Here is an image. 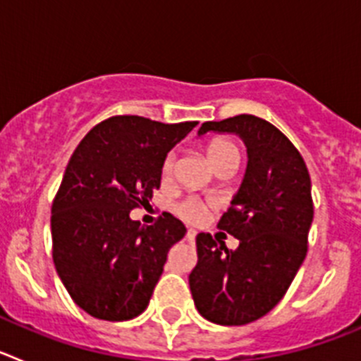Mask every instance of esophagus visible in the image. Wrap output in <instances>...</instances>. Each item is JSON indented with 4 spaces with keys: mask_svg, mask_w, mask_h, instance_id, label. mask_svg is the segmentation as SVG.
<instances>
[{
    "mask_svg": "<svg viewBox=\"0 0 361 361\" xmlns=\"http://www.w3.org/2000/svg\"><path fill=\"white\" fill-rule=\"evenodd\" d=\"M186 237H188V240H190V242L195 240V237H197V231H195V229H188Z\"/></svg>",
    "mask_w": 361,
    "mask_h": 361,
    "instance_id": "1",
    "label": "esophagus"
}]
</instances>
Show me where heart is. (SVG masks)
I'll list each match as a JSON object with an SVG mask.
<instances>
[{
  "label": "heart",
  "mask_w": 361,
  "mask_h": 361,
  "mask_svg": "<svg viewBox=\"0 0 361 361\" xmlns=\"http://www.w3.org/2000/svg\"><path fill=\"white\" fill-rule=\"evenodd\" d=\"M206 155H208V161L213 168L224 164V162H237L238 164V157H240L237 146L233 145L231 141H226V139H215V141L209 142L208 148H206ZM173 166L175 155L170 153V155L164 159L162 171H164L166 175H170L171 171H173ZM177 213L183 216V219L190 220V222H199L204 216V213H206V204L200 202L199 199L188 197L183 202H178Z\"/></svg>",
  "instance_id": "obj_1"
}]
</instances>
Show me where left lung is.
<instances>
[{
  "label": "left lung",
  "mask_w": 361,
  "mask_h": 361,
  "mask_svg": "<svg viewBox=\"0 0 361 361\" xmlns=\"http://www.w3.org/2000/svg\"><path fill=\"white\" fill-rule=\"evenodd\" d=\"M233 133L247 149L242 184L219 228L238 238L228 250L197 235L199 262L190 275L197 311L219 325H245L279 304L307 253L312 222L311 177L288 137L260 117L242 114L199 130Z\"/></svg>",
  "instance_id": "1"
}]
</instances>
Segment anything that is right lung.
<instances>
[{"mask_svg": "<svg viewBox=\"0 0 361 361\" xmlns=\"http://www.w3.org/2000/svg\"><path fill=\"white\" fill-rule=\"evenodd\" d=\"M197 124L110 117L70 157L52 204V257L68 295L94 318L132 320L148 307L186 226L171 213L142 226L130 212L152 200L166 155Z\"/></svg>", "mask_w": 361, "mask_h": 361, "instance_id": "right-lung-1", "label": "right lung"}]
</instances>
